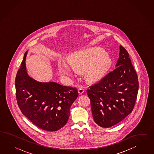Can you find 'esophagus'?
Returning a JSON list of instances; mask_svg holds the SVG:
<instances>
[{"instance_id": "esophagus-1", "label": "esophagus", "mask_w": 154, "mask_h": 154, "mask_svg": "<svg viewBox=\"0 0 154 154\" xmlns=\"http://www.w3.org/2000/svg\"><path fill=\"white\" fill-rule=\"evenodd\" d=\"M78 91H79V94H82L85 92V88L82 87H81L79 88Z\"/></svg>"}]
</instances>
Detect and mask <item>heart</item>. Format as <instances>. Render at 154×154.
I'll return each mask as SVG.
<instances>
[{"label": "heart", "instance_id": "heart-1", "mask_svg": "<svg viewBox=\"0 0 154 154\" xmlns=\"http://www.w3.org/2000/svg\"><path fill=\"white\" fill-rule=\"evenodd\" d=\"M112 66V60L104 50L99 47L77 51L69 57V63L60 60L58 70L62 75L72 76L75 69L84 71L85 78L89 83H96L103 79Z\"/></svg>", "mask_w": 154, "mask_h": 154}]
</instances>
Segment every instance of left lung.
<instances>
[{
    "instance_id": "left-lung-1",
    "label": "left lung",
    "mask_w": 154,
    "mask_h": 154,
    "mask_svg": "<svg viewBox=\"0 0 154 154\" xmlns=\"http://www.w3.org/2000/svg\"><path fill=\"white\" fill-rule=\"evenodd\" d=\"M116 67L87 91L94 121L101 128H111L124 120L137 98L138 77L128 51L121 45Z\"/></svg>"
}]
</instances>
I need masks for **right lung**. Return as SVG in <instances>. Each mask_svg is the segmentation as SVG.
<instances>
[{
	"label": "right lung",
	"instance_id": "1",
	"mask_svg": "<svg viewBox=\"0 0 154 154\" xmlns=\"http://www.w3.org/2000/svg\"><path fill=\"white\" fill-rule=\"evenodd\" d=\"M25 53L15 78L16 98L24 115L42 130L56 131L67 124L70 108L78 97L75 88L54 82H40L26 72Z\"/></svg>",
	"mask_w": 154,
	"mask_h": 154
}]
</instances>
